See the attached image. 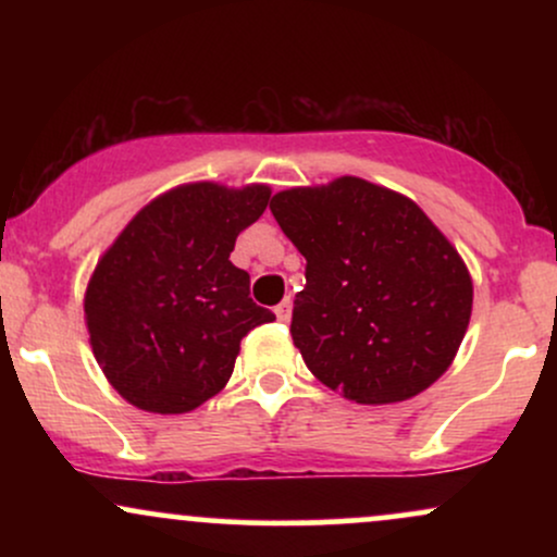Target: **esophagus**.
Masks as SVG:
<instances>
[{"instance_id":"1","label":"esophagus","mask_w":557,"mask_h":557,"mask_svg":"<svg viewBox=\"0 0 557 557\" xmlns=\"http://www.w3.org/2000/svg\"><path fill=\"white\" fill-rule=\"evenodd\" d=\"M290 311H293V304L287 298L280 300V304L274 306V314H277L280 322H287V319H290Z\"/></svg>"}]
</instances>
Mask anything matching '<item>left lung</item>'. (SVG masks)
<instances>
[{"instance_id":"left-lung-1","label":"left lung","mask_w":557,"mask_h":557,"mask_svg":"<svg viewBox=\"0 0 557 557\" xmlns=\"http://www.w3.org/2000/svg\"><path fill=\"white\" fill-rule=\"evenodd\" d=\"M270 209L306 259L290 335L322 385L385 406L445 374L469 327L474 287L411 198L345 175L280 190Z\"/></svg>"}]
</instances>
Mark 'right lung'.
Wrapping results in <instances>:
<instances>
[{"label": "right lung", "mask_w": 557, "mask_h": 557, "mask_svg": "<svg viewBox=\"0 0 557 557\" xmlns=\"http://www.w3.org/2000/svg\"><path fill=\"white\" fill-rule=\"evenodd\" d=\"M267 185L188 183L146 203L88 280V341L127 403L188 413L227 385L240 341L272 322L251 277L230 261L235 238L264 214Z\"/></svg>", "instance_id": "add662e5"}]
</instances>
